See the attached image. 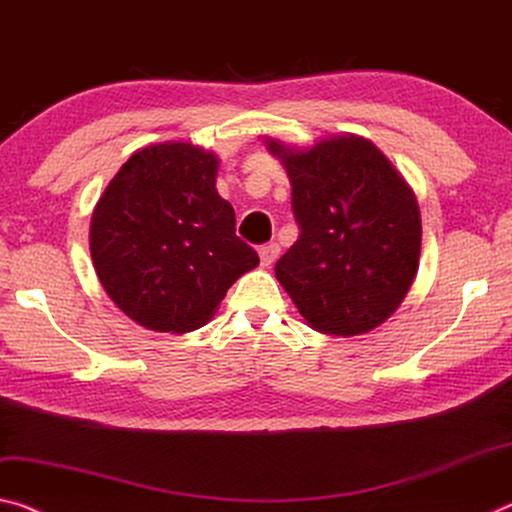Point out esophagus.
<instances>
[{"mask_svg": "<svg viewBox=\"0 0 512 512\" xmlns=\"http://www.w3.org/2000/svg\"><path fill=\"white\" fill-rule=\"evenodd\" d=\"M278 255H280L278 243H266V246L259 248V262H262V266H271L275 259H278Z\"/></svg>", "mask_w": 512, "mask_h": 512, "instance_id": "obj_1", "label": "esophagus"}]
</instances>
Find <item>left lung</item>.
Here are the masks:
<instances>
[{"label": "left lung", "mask_w": 512, "mask_h": 512, "mask_svg": "<svg viewBox=\"0 0 512 512\" xmlns=\"http://www.w3.org/2000/svg\"><path fill=\"white\" fill-rule=\"evenodd\" d=\"M291 182L298 241L275 278L323 335H364L392 316L419 269L417 198L369 139L330 136L296 150L266 139Z\"/></svg>", "instance_id": "1"}]
</instances>
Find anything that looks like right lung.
Wrapping results in <instances>:
<instances>
[{"label":"right lung","instance_id":"obj_1","mask_svg":"<svg viewBox=\"0 0 512 512\" xmlns=\"http://www.w3.org/2000/svg\"><path fill=\"white\" fill-rule=\"evenodd\" d=\"M218 159L191 143L136 150L97 200L91 257L109 298L139 326L191 332L259 257L216 191Z\"/></svg>","mask_w":512,"mask_h":512}]
</instances>
